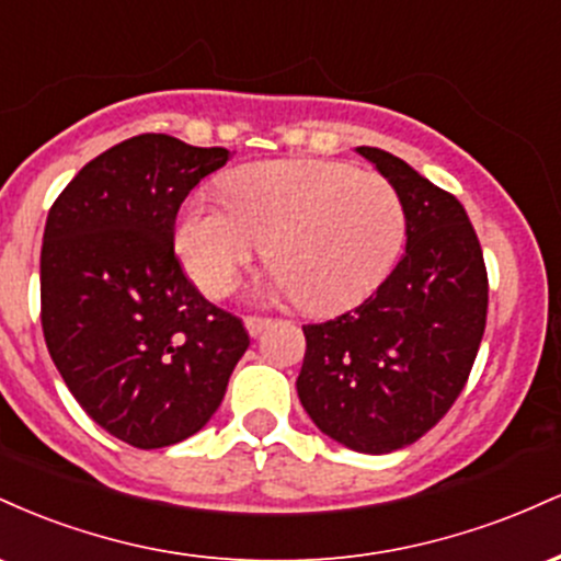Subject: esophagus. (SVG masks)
I'll list each match as a JSON object with an SVG mask.
<instances>
[{"mask_svg":"<svg viewBox=\"0 0 561 561\" xmlns=\"http://www.w3.org/2000/svg\"><path fill=\"white\" fill-rule=\"evenodd\" d=\"M268 324H272V319H263V317H248V319H244V327H248L250 337H259V334L266 330Z\"/></svg>","mask_w":561,"mask_h":561,"instance_id":"34e87169","label":"esophagus"}]
</instances>
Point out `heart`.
I'll return each mask as SVG.
<instances>
[{"label": "heart", "instance_id": "obj_1", "mask_svg": "<svg viewBox=\"0 0 561 561\" xmlns=\"http://www.w3.org/2000/svg\"><path fill=\"white\" fill-rule=\"evenodd\" d=\"M227 205L195 195L176 253L203 293L227 295L266 248V266L302 311L330 313L382 285L405 242V205L388 179L337 160H261L227 173Z\"/></svg>", "mask_w": 561, "mask_h": 561}]
</instances>
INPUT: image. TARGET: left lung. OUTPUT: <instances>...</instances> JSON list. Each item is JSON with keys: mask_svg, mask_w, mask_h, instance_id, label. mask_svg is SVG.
I'll use <instances>...</instances> for the list:
<instances>
[{"mask_svg": "<svg viewBox=\"0 0 561 561\" xmlns=\"http://www.w3.org/2000/svg\"><path fill=\"white\" fill-rule=\"evenodd\" d=\"M405 205V250L371 298L302 327L298 398L313 424L358 454H390L446 416L485 332L488 274L461 203L401 158L356 147Z\"/></svg>", "mask_w": 561, "mask_h": 561, "instance_id": "left-lung-1", "label": "left lung"}]
</instances>
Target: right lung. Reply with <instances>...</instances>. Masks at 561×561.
<instances>
[{
    "instance_id": "1",
    "label": "right lung",
    "mask_w": 561,
    "mask_h": 561,
    "mask_svg": "<svg viewBox=\"0 0 561 561\" xmlns=\"http://www.w3.org/2000/svg\"><path fill=\"white\" fill-rule=\"evenodd\" d=\"M229 160L141 134L76 173L47 216L42 330L68 390L134 448H165L208 424L250 337L186 279L173 224L199 179Z\"/></svg>"
}]
</instances>
